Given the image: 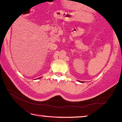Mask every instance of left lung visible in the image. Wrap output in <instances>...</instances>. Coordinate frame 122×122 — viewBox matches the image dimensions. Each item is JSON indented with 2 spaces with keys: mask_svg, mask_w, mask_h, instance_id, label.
Returning a JSON list of instances; mask_svg holds the SVG:
<instances>
[{
  "mask_svg": "<svg viewBox=\"0 0 122 122\" xmlns=\"http://www.w3.org/2000/svg\"><path fill=\"white\" fill-rule=\"evenodd\" d=\"M79 82H82V83H83V82H81V81H79Z\"/></svg>",
  "mask_w": 122,
  "mask_h": 122,
  "instance_id": "left-lung-1",
  "label": "left lung"
}]
</instances>
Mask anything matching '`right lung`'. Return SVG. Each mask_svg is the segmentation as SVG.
Wrapping results in <instances>:
<instances>
[{"label":"right lung","mask_w":122,"mask_h":122,"mask_svg":"<svg viewBox=\"0 0 122 122\" xmlns=\"http://www.w3.org/2000/svg\"><path fill=\"white\" fill-rule=\"evenodd\" d=\"M41 78V77H40V78ZM37 79H38V78H37Z\"/></svg>","instance_id":"right-lung-1"}]
</instances>
